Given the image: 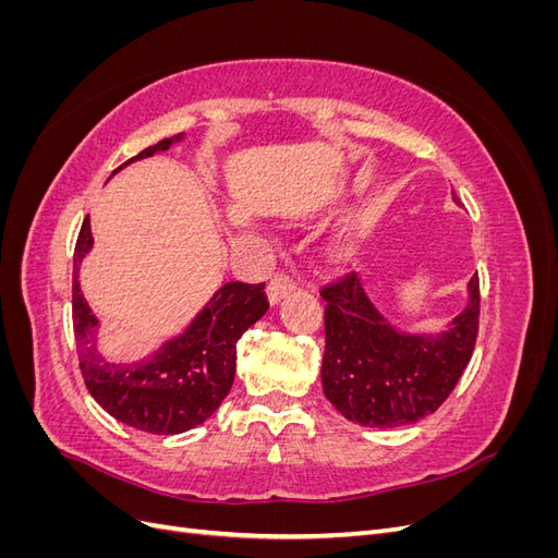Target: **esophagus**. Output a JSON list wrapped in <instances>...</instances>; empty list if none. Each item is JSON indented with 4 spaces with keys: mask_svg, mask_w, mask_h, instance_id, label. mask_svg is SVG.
Masks as SVG:
<instances>
[{
    "mask_svg": "<svg viewBox=\"0 0 558 558\" xmlns=\"http://www.w3.org/2000/svg\"><path fill=\"white\" fill-rule=\"evenodd\" d=\"M293 289H295L293 277L283 275V272H277L267 283V298H269V302H279L281 298L289 295Z\"/></svg>",
    "mask_w": 558,
    "mask_h": 558,
    "instance_id": "esophagus-1",
    "label": "esophagus"
}]
</instances>
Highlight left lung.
<instances>
[{"label": "left lung", "instance_id": "8db88e82", "mask_svg": "<svg viewBox=\"0 0 558 558\" xmlns=\"http://www.w3.org/2000/svg\"><path fill=\"white\" fill-rule=\"evenodd\" d=\"M456 199V195H453ZM468 305L440 335L396 330L365 295L356 272L326 283V351L320 384L353 424L398 428L433 414L459 384L480 330V277Z\"/></svg>", "mask_w": 558, "mask_h": 558}]
</instances>
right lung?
Segmentation results:
<instances>
[{"mask_svg": "<svg viewBox=\"0 0 558 558\" xmlns=\"http://www.w3.org/2000/svg\"><path fill=\"white\" fill-rule=\"evenodd\" d=\"M181 137V132L167 137L128 162L167 150ZM90 246L93 232L90 218H86L74 248L72 318L81 375L90 396L113 418L144 433L177 435L199 426L230 393L240 337L269 307L265 283L230 281L221 286L183 335L142 363L118 365L97 353V318L78 289V265Z\"/></svg>", "mask_w": 558, "mask_h": 558, "instance_id": "1", "label": "right lung"}]
</instances>
